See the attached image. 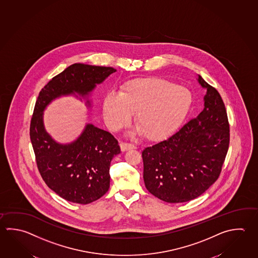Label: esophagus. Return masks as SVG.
Wrapping results in <instances>:
<instances>
[{
	"label": "esophagus",
	"mask_w": 258,
	"mask_h": 258,
	"mask_svg": "<svg viewBox=\"0 0 258 258\" xmlns=\"http://www.w3.org/2000/svg\"><path fill=\"white\" fill-rule=\"evenodd\" d=\"M135 146L134 145H132V144H130V143H126V142H121L120 143V149H121V151H128V150H132V149H134Z\"/></svg>",
	"instance_id": "obj_1"
}]
</instances>
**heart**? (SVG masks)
<instances>
[{"mask_svg":"<svg viewBox=\"0 0 258 258\" xmlns=\"http://www.w3.org/2000/svg\"><path fill=\"white\" fill-rule=\"evenodd\" d=\"M192 103L190 89L161 78H137L125 83L118 93L103 100L107 126L117 131L135 113L138 131L148 140L158 141L175 132Z\"/></svg>","mask_w":258,"mask_h":258,"instance_id":"obj_1","label":"heart"}]
</instances>
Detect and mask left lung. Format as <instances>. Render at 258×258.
<instances>
[{"instance_id":"obj_1","label":"left lung","mask_w":258,"mask_h":258,"mask_svg":"<svg viewBox=\"0 0 258 258\" xmlns=\"http://www.w3.org/2000/svg\"><path fill=\"white\" fill-rule=\"evenodd\" d=\"M206 89L204 107L165 141L142 151L147 190L170 204L189 202L218 179L230 141L227 113L218 91L198 76Z\"/></svg>"}]
</instances>
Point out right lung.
<instances>
[{"mask_svg":"<svg viewBox=\"0 0 258 258\" xmlns=\"http://www.w3.org/2000/svg\"><path fill=\"white\" fill-rule=\"evenodd\" d=\"M116 71L113 68L73 63L52 78L37 97L30 125L37 168L49 188L68 202L90 204L107 192L110 162L120 153V148L111 133L90 123L76 141L56 142L44 128V109L54 99L70 95L86 98V105L91 107L90 93Z\"/></svg>","mask_w":258,"mask_h":258,"instance_id":"1","label":"right lung"}]
</instances>
